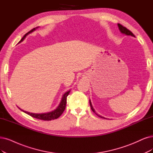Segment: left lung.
Wrapping results in <instances>:
<instances>
[{
    "instance_id": "left-lung-1",
    "label": "left lung",
    "mask_w": 153,
    "mask_h": 153,
    "mask_svg": "<svg viewBox=\"0 0 153 153\" xmlns=\"http://www.w3.org/2000/svg\"><path fill=\"white\" fill-rule=\"evenodd\" d=\"M118 28H119V30H120V32L122 33H123V34H125V35H130V36H134V37H135V36H134V34L130 31L129 30H128L127 28H126V27H124V26H123L122 25H121L120 24H118ZM89 103H90V106H91V110H92V111H93V112H94L95 114H96V115H97V116H98L99 117H101V118H105L104 117H101V116H100V115H98V114H97V113L95 112V111H94V110L93 109V106H92V105H91V101H89Z\"/></svg>"
}]
</instances>
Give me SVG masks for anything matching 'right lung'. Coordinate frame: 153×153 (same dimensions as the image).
<instances>
[{
  "mask_svg": "<svg viewBox=\"0 0 153 153\" xmlns=\"http://www.w3.org/2000/svg\"><path fill=\"white\" fill-rule=\"evenodd\" d=\"M36 27L33 28V30H31V31H30L29 32H27L26 34H25L24 36L22 38V39H21V41L19 43L21 42L22 40H23V39L25 38V37L28 35V34L33 32V31H35ZM70 91H71V90H70V91H67L63 95V97H62V98L61 102H60L59 106L57 107V108H56V109H55V110H53L52 111L48 112V113H47V114H33V113L27 112L26 111H23L20 108L19 109L21 111L26 113V114L30 115L31 117H32L33 118H37V119L42 120H52L56 119V118H58L62 114H63L64 111L65 110V106H66V103H67V96L69 95Z\"/></svg>",
  "mask_w": 153,
  "mask_h": 153,
  "instance_id": "right-lung-1",
  "label": "right lung"
}]
</instances>
